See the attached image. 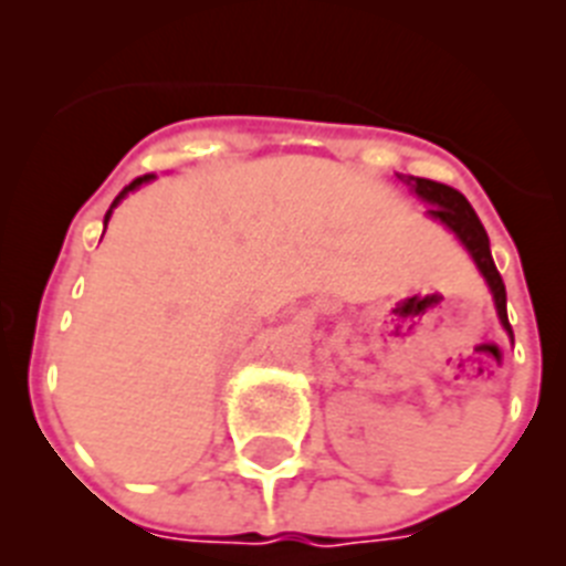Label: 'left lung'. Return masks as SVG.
I'll return each instance as SVG.
<instances>
[{
    "label": "left lung",
    "mask_w": 566,
    "mask_h": 566,
    "mask_svg": "<svg viewBox=\"0 0 566 566\" xmlns=\"http://www.w3.org/2000/svg\"><path fill=\"white\" fill-rule=\"evenodd\" d=\"M400 180L412 188L415 197H421L423 202H429L432 209H427V217L438 220L441 226H447L452 234L458 237V243L470 251L472 263L478 265L481 277L486 280V286L492 292V303H495V312H499V321L504 326V332L513 337V326L506 321V289L504 280H501L499 269L492 263L490 251V237H486L484 226L478 220V214L472 211V206L467 202V197L461 191H455L452 186H443V182L427 180V177H403Z\"/></svg>",
    "instance_id": "1"
}]
</instances>
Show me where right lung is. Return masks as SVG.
<instances>
[{
	"instance_id": "right-lung-1",
	"label": "right lung",
	"mask_w": 566,
	"mask_h": 566,
	"mask_svg": "<svg viewBox=\"0 0 566 566\" xmlns=\"http://www.w3.org/2000/svg\"><path fill=\"white\" fill-rule=\"evenodd\" d=\"M151 180H154V174H143V177H137V180H134V182H128V186H125V188H123V191H119V195H117V200L111 202V209H108V214H105V226H108L111 214H114V209H117V206H119V202H123V200H125V197L132 195V191H137V188H139V186H145V182H151ZM103 234H105V231H103Z\"/></svg>"
}]
</instances>
